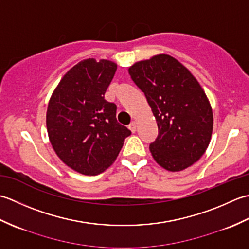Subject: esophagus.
Instances as JSON below:
<instances>
[{"instance_id":"34e87169","label":"esophagus","mask_w":249,"mask_h":249,"mask_svg":"<svg viewBox=\"0 0 249 249\" xmlns=\"http://www.w3.org/2000/svg\"><path fill=\"white\" fill-rule=\"evenodd\" d=\"M128 128L130 129L131 133H135L136 129H137V123H136V122H131V123L128 125Z\"/></svg>"}]
</instances>
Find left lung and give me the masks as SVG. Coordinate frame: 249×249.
Returning a JSON list of instances; mask_svg holds the SVG:
<instances>
[{
    "label": "left lung",
    "mask_w": 249,
    "mask_h": 249,
    "mask_svg": "<svg viewBox=\"0 0 249 249\" xmlns=\"http://www.w3.org/2000/svg\"><path fill=\"white\" fill-rule=\"evenodd\" d=\"M154 114L158 136L152 156L168 171H181L204 154L213 131L208 97L192 72L177 59L158 54L128 70Z\"/></svg>",
    "instance_id": "8db88e82"
}]
</instances>
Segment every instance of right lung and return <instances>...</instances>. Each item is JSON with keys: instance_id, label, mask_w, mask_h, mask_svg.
<instances>
[{"instance_id": "right-lung-1", "label": "right lung", "mask_w": 249, "mask_h": 249, "mask_svg": "<svg viewBox=\"0 0 249 249\" xmlns=\"http://www.w3.org/2000/svg\"><path fill=\"white\" fill-rule=\"evenodd\" d=\"M116 64L108 60L79 62L61 79L49 100V140L66 166L97 176L112 165L131 133L116 121V106L105 99Z\"/></svg>"}]
</instances>
